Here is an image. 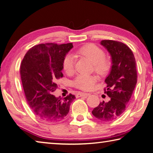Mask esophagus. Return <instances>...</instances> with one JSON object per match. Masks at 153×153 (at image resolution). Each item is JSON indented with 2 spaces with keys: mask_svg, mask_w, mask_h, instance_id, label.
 I'll use <instances>...</instances> for the list:
<instances>
[{
  "mask_svg": "<svg viewBox=\"0 0 153 153\" xmlns=\"http://www.w3.org/2000/svg\"><path fill=\"white\" fill-rule=\"evenodd\" d=\"M89 95H90V94H88V93H82V92H79L78 94H77V96L78 97H88Z\"/></svg>",
  "mask_w": 153,
  "mask_h": 153,
  "instance_id": "esophagus-1",
  "label": "esophagus"
}]
</instances>
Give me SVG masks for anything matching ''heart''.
I'll use <instances>...</instances> for the list:
<instances>
[{"label": "heart", "instance_id": "b5f03b06", "mask_svg": "<svg viewBox=\"0 0 153 153\" xmlns=\"http://www.w3.org/2000/svg\"><path fill=\"white\" fill-rule=\"evenodd\" d=\"M74 57L83 56L88 58L93 64L94 71L99 75H104L108 72L111 63L108 59L104 57V52L96 45L89 44L80 48L74 53ZM73 56L68 55L63 62V68L65 72L70 74L74 72L75 68V58ZM97 81L94 76L79 74L74 81V85L82 90H90Z\"/></svg>", "mask_w": 153, "mask_h": 153}]
</instances>
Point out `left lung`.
<instances>
[{
    "label": "left lung",
    "instance_id": "8db88e82",
    "mask_svg": "<svg viewBox=\"0 0 153 153\" xmlns=\"http://www.w3.org/2000/svg\"><path fill=\"white\" fill-rule=\"evenodd\" d=\"M101 45L110 53L111 68L105 79V93L110 97L92 111L95 117L101 121H111L124 113L137 82L136 61L127 45L114 40H101Z\"/></svg>",
    "mask_w": 153,
    "mask_h": 153
}]
</instances>
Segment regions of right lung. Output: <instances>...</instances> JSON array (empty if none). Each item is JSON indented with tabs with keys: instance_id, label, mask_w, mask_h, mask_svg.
<instances>
[{
	"instance_id": "add662e5",
	"label": "right lung",
	"mask_w": 153,
	"mask_h": 153,
	"mask_svg": "<svg viewBox=\"0 0 153 153\" xmlns=\"http://www.w3.org/2000/svg\"><path fill=\"white\" fill-rule=\"evenodd\" d=\"M72 43L40 44L30 49L21 63L20 76L25 96L34 115L44 122L55 123L66 116L76 97H56L52 93L62 77L63 62Z\"/></svg>"
}]
</instances>
